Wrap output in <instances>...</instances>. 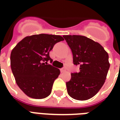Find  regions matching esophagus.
I'll use <instances>...</instances> for the list:
<instances>
[{
  "label": "esophagus",
  "mask_w": 120,
  "mask_h": 120,
  "mask_svg": "<svg viewBox=\"0 0 120 120\" xmlns=\"http://www.w3.org/2000/svg\"><path fill=\"white\" fill-rule=\"evenodd\" d=\"M65 71H66V68H65V67H63L62 68L60 69L61 73H64V72H65Z\"/></svg>",
  "instance_id": "esophagus-1"
}]
</instances>
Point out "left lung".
<instances>
[{
	"mask_svg": "<svg viewBox=\"0 0 120 120\" xmlns=\"http://www.w3.org/2000/svg\"><path fill=\"white\" fill-rule=\"evenodd\" d=\"M73 53V64L80 66L66 82L69 95L77 100L90 99L105 83L110 64L108 53L98 42L81 35L63 36Z\"/></svg>",
	"mask_w": 120,
	"mask_h": 120,
	"instance_id": "1",
	"label": "left lung"
}]
</instances>
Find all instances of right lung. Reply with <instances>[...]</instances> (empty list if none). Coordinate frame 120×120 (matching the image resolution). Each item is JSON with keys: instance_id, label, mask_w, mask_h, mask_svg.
<instances>
[{"instance_id": "1", "label": "right lung", "mask_w": 120, "mask_h": 120, "mask_svg": "<svg viewBox=\"0 0 120 120\" xmlns=\"http://www.w3.org/2000/svg\"><path fill=\"white\" fill-rule=\"evenodd\" d=\"M64 40L60 35L34 34L25 37L12 50V73L18 86L29 97L42 99L51 94L60 71L47 64L52 62L49 51Z\"/></svg>"}]
</instances>
